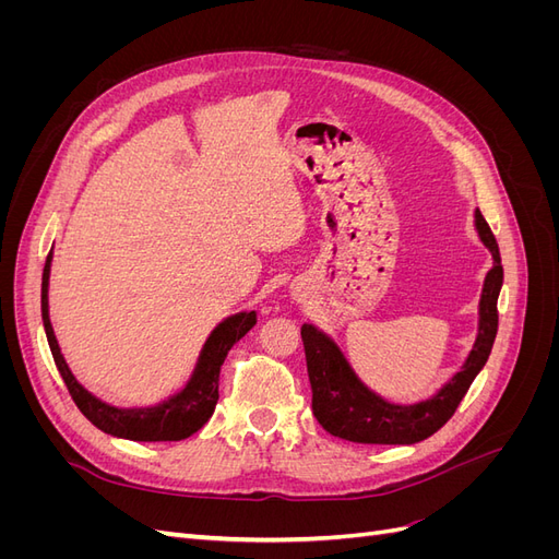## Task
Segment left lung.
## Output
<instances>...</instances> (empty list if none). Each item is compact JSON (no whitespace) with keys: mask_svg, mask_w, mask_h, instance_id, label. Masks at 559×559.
Masks as SVG:
<instances>
[{"mask_svg":"<svg viewBox=\"0 0 559 559\" xmlns=\"http://www.w3.org/2000/svg\"><path fill=\"white\" fill-rule=\"evenodd\" d=\"M476 230L495 261L492 270L485 275L480 294L478 335L460 373H454L431 399L411 405L382 399L354 373L331 335L312 324H302L300 335L312 384V413L331 436L368 445H413L436 433L454 415L471 382L487 364L499 326L497 300L503 284V267L499 245L480 212H476Z\"/></svg>","mask_w":559,"mask_h":559,"instance_id":"left-lung-1","label":"left lung"}]
</instances>
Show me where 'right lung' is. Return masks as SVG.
Wrapping results in <instances>:
<instances>
[{"label": "right lung", "mask_w": 559, "mask_h": 559, "mask_svg": "<svg viewBox=\"0 0 559 559\" xmlns=\"http://www.w3.org/2000/svg\"><path fill=\"white\" fill-rule=\"evenodd\" d=\"M50 261H53V251L48 253L41 277V319L50 354H53V361L67 389H70L74 403L79 405V411L86 415L99 431L142 443L183 441V438H189L198 429L205 427V421L212 417L218 401V373H222V364L226 361L230 347L257 326V312H238L233 317H226L222 324L210 333L205 345L200 349L193 376L186 382L181 392L158 405H148V408H116V405H109L93 396L88 389L74 378L70 366H67L62 357L48 317Z\"/></svg>", "instance_id": "add662e5"}]
</instances>
